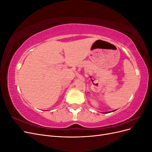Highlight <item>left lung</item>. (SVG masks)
I'll list each match as a JSON object with an SVG mask.
<instances>
[{"label":"left lung","mask_w":152,"mask_h":152,"mask_svg":"<svg viewBox=\"0 0 152 152\" xmlns=\"http://www.w3.org/2000/svg\"><path fill=\"white\" fill-rule=\"evenodd\" d=\"M107 113H108V112H107Z\"/></svg>","instance_id":"8db88e82"}]
</instances>
